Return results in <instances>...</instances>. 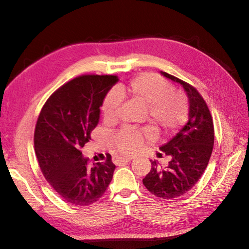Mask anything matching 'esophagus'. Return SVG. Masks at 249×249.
Returning <instances> with one entry per match:
<instances>
[{"label": "esophagus", "instance_id": "obj_1", "mask_svg": "<svg viewBox=\"0 0 249 249\" xmlns=\"http://www.w3.org/2000/svg\"><path fill=\"white\" fill-rule=\"evenodd\" d=\"M132 160V158H123V157H113V163L115 165H123L127 162H130Z\"/></svg>", "mask_w": 249, "mask_h": 249}]
</instances>
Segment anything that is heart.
<instances>
[{"instance_id":"1","label":"heart","mask_w":249,"mask_h":249,"mask_svg":"<svg viewBox=\"0 0 249 249\" xmlns=\"http://www.w3.org/2000/svg\"><path fill=\"white\" fill-rule=\"evenodd\" d=\"M115 91L120 97L145 107L149 130L156 137L166 136L182 126L188 117V103L183 93L171 90L167 81L155 73H143L125 85H118ZM120 100L109 92L103 102L104 117L107 124L118 119ZM144 135L131 129H120L109 137L113 152L130 156L141 147Z\"/></svg>"}]
</instances>
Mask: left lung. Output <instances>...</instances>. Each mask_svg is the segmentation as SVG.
Masks as SVG:
<instances>
[{"mask_svg":"<svg viewBox=\"0 0 249 249\" xmlns=\"http://www.w3.org/2000/svg\"><path fill=\"white\" fill-rule=\"evenodd\" d=\"M162 74L185 89L189 99V120L176 137L160 147L162 154L170 161L166 168L158 167L152 161V168L142 179L143 185L155 196L172 199L180 196L197 183L207 168L214 145V124L208 105L196 88L172 74Z\"/></svg>","mask_w":249,"mask_h":249,"instance_id":"1","label":"left lung"}]
</instances>
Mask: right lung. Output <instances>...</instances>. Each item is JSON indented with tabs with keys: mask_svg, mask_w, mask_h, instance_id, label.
<instances>
[{
	"mask_svg": "<svg viewBox=\"0 0 249 249\" xmlns=\"http://www.w3.org/2000/svg\"><path fill=\"white\" fill-rule=\"evenodd\" d=\"M118 81L111 74H83L59 87L37 118L35 154L43 177L64 201L89 206L99 200L112 180L115 165L106 161L89 165L81 148L100 119V107Z\"/></svg>",
	"mask_w": 249,
	"mask_h": 249,
	"instance_id": "right-lung-1",
	"label": "right lung"
}]
</instances>
